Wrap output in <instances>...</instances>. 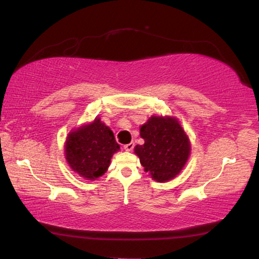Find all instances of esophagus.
I'll use <instances>...</instances> for the list:
<instances>
[{
    "label": "esophagus",
    "instance_id": "1",
    "mask_svg": "<svg viewBox=\"0 0 259 259\" xmlns=\"http://www.w3.org/2000/svg\"><path fill=\"white\" fill-rule=\"evenodd\" d=\"M134 147H135V144H134V143H130V144L124 145L123 148H124V150H126V151H131V150L134 149Z\"/></svg>",
    "mask_w": 259,
    "mask_h": 259
}]
</instances>
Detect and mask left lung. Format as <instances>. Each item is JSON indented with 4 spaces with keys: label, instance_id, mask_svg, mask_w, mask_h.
<instances>
[{
    "label": "left lung",
    "instance_id": "8db88e82",
    "mask_svg": "<svg viewBox=\"0 0 259 259\" xmlns=\"http://www.w3.org/2000/svg\"><path fill=\"white\" fill-rule=\"evenodd\" d=\"M144 145H137L135 153L140 164L157 182H167L180 173L189 159L191 145L179 121L170 116H151L141 125Z\"/></svg>",
    "mask_w": 259,
    "mask_h": 259
}]
</instances>
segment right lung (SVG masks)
I'll return each mask as SVG.
<instances>
[{
    "label": "right lung",
    "instance_id": "add662e5",
    "mask_svg": "<svg viewBox=\"0 0 259 259\" xmlns=\"http://www.w3.org/2000/svg\"><path fill=\"white\" fill-rule=\"evenodd\" d=\"M119 149L112 131L96 118L92 123L68 135L65 156L75 173L93 181L105 173L113 154Z\"/></svg>",
    "mask_w": 259,
    "mask_h": 259
}]
</instances>
